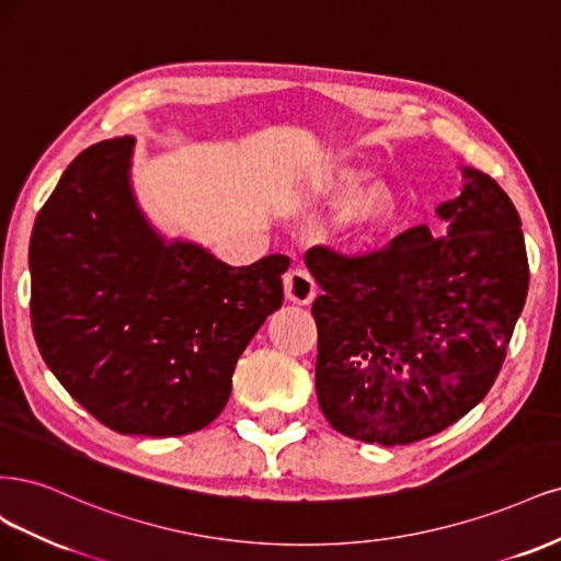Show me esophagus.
Instances as JSON below:
<instances>
[{"label": "esophagus", "instance_id": "obj_1", "mask_svg": "<svg viewBox=\"0 0 561 561\" xmlns=\"http://www.w3.org/2000/svg\"><path fill=\"white\" fill-rule=\"evenodd\" d=\"M284 294L296 305H310L317 296V284L307 270L294 267L284 279Z\"/></svg>", "mask_w": 561, "mask_h": 561}]
</instances>
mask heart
Listing matches in <instances>:
<instances>
[{
    "mask_svg": "<svg viewBox=\"0 0 561 561\" xmlns=\"http://www.w3.org/2000/svg\"><path fill=\"white\" fill-rule=\"evenodd\" d=\"M319 197L342 205L335 214L333 232L342 247H364L393 226L401 211V195L387 179H375L366 168L342 165L323 176Z\"/></svg>",
    "mask_w": 561,
    "mask_h": 561,
    "instance_id": "1",
    "label": "heart"
}]
</instances>
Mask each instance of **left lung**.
Wrapping results in <instances>:
<instances>
[{
	"instance_id": "1",
	"label": "left lung",
	"mask_w": 561,
	"mask_h": 561,
	"mask_svg": "<svg viewBox=\"0 0 561 561\" xmlns=\"http://www.w3.org/2000/svg\"><path fill=\"white\" fill-rule=\"evenodd\" d=\"M436 214L440 239L417 226L366 256H305L323 288L312 305L319 408L350 438H428L473 410L501 370L529 288L519 214L471 168Z\"/></svg>"
}]
</instances>
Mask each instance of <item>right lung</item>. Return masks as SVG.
<instances>
[{"label":"right lung","instance_id":"right-lung-1","mask_svg":"<svg viewBox=\"0 0 561 561\" xmlns=\"http://www.w3.org/2000/svg\"><path fill=\"white\" fill-rule=\"evenodd\" d=\"M133 137L88 147L30 240L32 331L50 373L125 436H186L219 417L240 354L279 310L288 259L232 267L165 242L130 186Z\"/></svg>","mask_w":561,"mask_h":561}]
</instances>
